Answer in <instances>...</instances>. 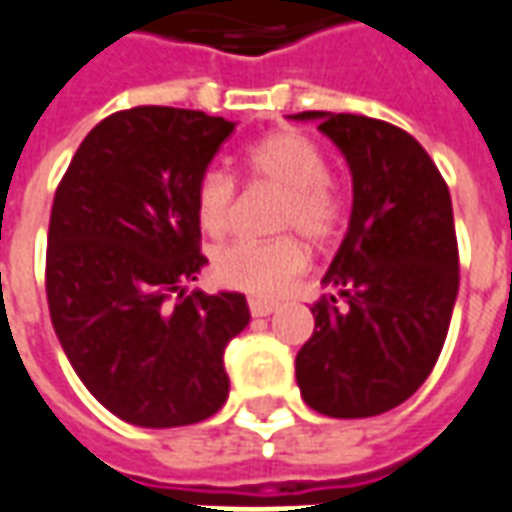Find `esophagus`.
<instances>
[{"instance_id": "obj_1", "label": "esophagus", "mask_w": 512, "mask_h": 512, "mask_svg": "<svg viewBox=\"0 0 512 512\" xmlns=\"http://www.w3.org/2000/svg\"><path fill=\"white\" fill-rule=\"evenodd\" d=\"M249 311H252V316H269L277 311V302L274 300H249Z\"/></svg>"}]
</instances>
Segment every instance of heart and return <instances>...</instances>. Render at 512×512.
I'll list each match as a JSON object with an SVG mask.
<instances>
[{"label": "heart", "mask_w": 512, "mask_h": 512, "mask_svg": "<svg viewBox=\"0 0 512 512\" xmlns=\"http://www.w3.org/2000/svg\"><path fill=\"white\" fill-rule=\"evenodd\" d=\"M246 165L257 182L283 190L277 227L294 229L308 241L322 243L342 224V196L330 184L325 156L311 139L280 128L257 139L246 151ZM235 210V182L224 170L210 168L196 184V218L207 235H224ZM308 263L300 238L235 241L212 257V274L227 288L252 297H277Z\"/></svg>", "instance_id": "obj_1"}]
</instances>
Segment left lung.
<instances>
[{
  "label": "left lung",
  "mask_w": 512,
  "mask_h": 512,
  "mask_svg": "<svg viewBox=\"0 0 512 512\" xmlns=\"http://www.w3.org/2000/svg\"><path fill=\"white\" fill-rule=\"evenodd\" d=\"M342 151L353 210L311 308L314 336L297 353L305 403L328 417H373L429 378L460 291L448 184L423 145L364 114L302 111Z\"/></svg>",
  "instance_id": "1"
}]
</instances>
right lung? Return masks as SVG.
Wrapping results in <instances>:
<instances>
[{
	"instance_id": "1",
	"label": "right lung",
	"mask_w": 512,
	"mask_h": 512,
	"mask_svg": "<svg viewBox=\"0 0 512 512\" xmlns=\"http://www.w3.org/2000/svg\"><path fill=\"white\" fill-rule=\"evenodd\" d=\"M235 123L137 106L97 123L55 190L47 302L72 370L131 426L212 417L229 395L227 344L249 325L238 291L184 294L198 252L196 184Z\"/></svg>"
}]
</instances>
